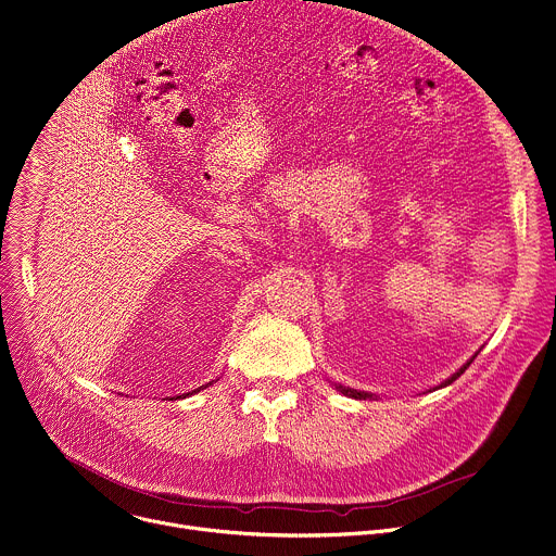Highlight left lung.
<instances>
[{
	"label": "left lung",
	"mask_w": 556,
	"mask_h": 556,
	"mask_svg": "<svg viewBox=\"0 0 556 556\" xmlns=\"http://www.w3.org/2000/svg\"><path fill=\"white\" fill-rule=\"evenodd\" d=\"M475 357H477V355H475ZM475 357H472V359H470V362H468V364H466L464 368H459L457 372H454V375H452V377H450L447 381H443V386H450L452 381H457V379H459V377H462V375H464V372L468 370V366H470V364L475 362ZM337 390H339V392H343V394H348V396H355V399H370V396H372V394H368V392H359V390H352V388H343V386H337Z\"/></svg>",
	"instance_id": "obj_1"
}]
</instances>
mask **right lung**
I'll use <instances>...</instances> for the list:
<instances>
[{
    "label": "right lung",
    "mask_w": 556,
    "mask_h": 556,
    "mask_svg": "<svg viewBox=\"0 0 556 556\" xmlns=\"http://www.w3.org/2000/svg\"><path fill=\"white\" fill-rule=\"evenodd\" d=\"M201 390H204V388H201Z\"/></svg>",
    "instance_id": "obj_1"
}]
</instances>
